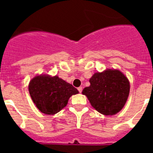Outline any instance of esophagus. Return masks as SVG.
Instances as JSON below:
<instances>
[{
  "mask_svg": "<svg viewBox=\"0 0 153 153\" xmlns=\"http://www.w3.org/2000/svg\"><path fill=\"white\" fill-rule=\"evenodd\" d=\"M78 91H79V93H82V91H83V87H82V86L78 87Z\"/></svg>",
  "mask_w": 153,
  "mask_h": 153,
  "instance_id": "esophagus-1",
  "label": "esophagus"
}]
</instances>
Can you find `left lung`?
<instances>
[{
	"label": "left lung",
	"mask_w": 153,
	"mask_h": 153,
	"mask_svg": "<svg viewBox=\"0 0 153 153\" xmlns=\"http://www.w3.org/2000/svg\"><path fill=\"white\" fill-rule=\"evenodd\" d=\"M90 86L82 93L93 106L103 115H114L123 109L129 93V82L118 70L96 73L90 79Z\"/></svg>",
	"instance_id": "left-lung-1"
}]
</instances>
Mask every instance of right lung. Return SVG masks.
<instances>
[{
    "instance_id": "1",
    "label": "right lung",
    "mask_w": 153,
    "mask_h": 153,
    "mask_svg": "<svg viewBox=\"0 0 153 153\" xmlns=\"http://www.w3.org/2000/svg\"><path fill=\"white\" fill-rule=\"evenodd\" d=\"M29 93L40 112L53 115L67 106L71 96L79 92L57 76H37L30 82Z\"/></svg>"
}]
</instances>
